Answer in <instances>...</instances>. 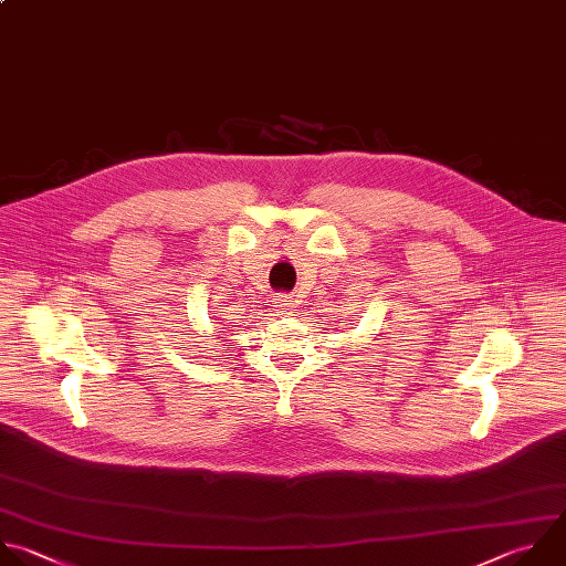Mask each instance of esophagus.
Instances as JSON below:
<instances>
[{
	"label": "esophagus",
	"instance_id": "obj_1",
	"mask_svg": "<svg viewBox=\"0 0 566 566\" xmlns=\"http://www.w3.org/2000/svg\"><path fill=\"white\" fill-rule=\"evenodd\" d=\"M273 306H275L280 313H293V311H295V300L289 297V295H275Z\"/></svg>",
	"mask_w": 566,
	"mask_h": 566
}]
</instances>
